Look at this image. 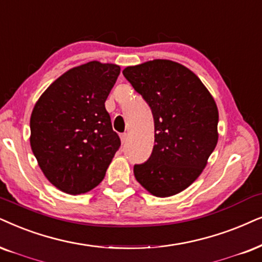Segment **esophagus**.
Here are the masks:
<instances>
[{"mask_svg": "<svg viewBox=\"0 0 262 262\" xmlns=\"http://www.w3.org/2000/svg\"><path fill=\"white\" fill-rule=\"evenodd\" d=\"M127 140H128V134H127V133H123V134H121V141L123 142V144H124V142L127 141Z\"/></svg>", "mask_w": 262, "mask_h": 262, "instance_id": "34e87169", "label": "esophagus"}]
</instances>
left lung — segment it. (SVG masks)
<instances>
[{
    "instance_id": "left-lung-1",
    "label": "left lung",
    "mask_w": 262,
    "mask_h": 262,
    "mask_svg": "<svg viewBox=\"0 0 262 262\" xmlns=\"http://www.w3.org/2000/svg\"><path fill=\"white\" fill-rule=\"evenodd\" d=\"M123 75L155 122L154 150L145 163L134 165L135 179L156 197L174 196L200 177L216 146L214 98L190 69L167 59L128 66Z\"/></svg>"
}]
</instances>
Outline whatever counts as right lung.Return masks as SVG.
<instances>
[{"mask_svg":"<svg viewBox=\"0 0 262 262\" xmlns=\"http://www.w3.org/2000/svg\"><path fill=\"white\" fill-rule=\"evenodd\" d=\"M121 68L89 61L62 74L43 92L30 118V145L48 181L69 194L101 183L121 140L105 101Z\"/></svg>","mask_w":262,"mask_h":262,"instance_id":"1","label":"right lung"}]
</instances>
